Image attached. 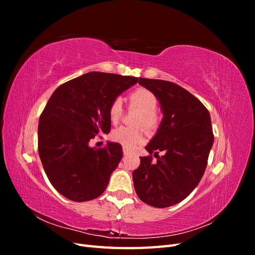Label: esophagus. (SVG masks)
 <instances>
[{"label": "esophagus", "mask_w": 255, "mask_h": 255, "mask_svg": "<svg viewBox=\"0 0 255 255\" xmlns=\"http://www.w3.org/2000/svg\"><path fill=\"white\" fill-rule=\"evenodd\" d=\"M123 154H125V155H128L129 152L128 150H126V149H123Z\"/></svg>", "instance_id": "esophagus-1"}]
</instances>
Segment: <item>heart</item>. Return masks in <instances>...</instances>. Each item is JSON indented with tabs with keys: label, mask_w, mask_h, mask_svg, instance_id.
<instances>
[{
	"label": "heart",
	"mask_w": 255,
	"mask_h": 255,
	"mask_svg": "<svg viewBox=\"0 0 255 255\" xmlns=\"http://www.w3.org/2000/svg\"><path fill=\"white\" fill-rule=\"evenodd\" d=\"M128 102L130 107L140 112L135 122L136 126H141L146 129H154L157 127L158 121L155 111L158 105V100L152 91L145 88H138L128 96ZM122 112L121 99H115L109 110L110 119L113 122H117L121 117ZM111 138L115 142L120 143L126 150L132 151L143 141L144 136L140 128L120 127L113 130Z\"/></svg>",
	"instance_id": "1"
}]
</instances>
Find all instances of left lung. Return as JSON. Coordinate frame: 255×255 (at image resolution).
<instances>
[{"instance_id":"8db88e82","label":"left lung","mask_w":255,"mask_h":255,"mask_svg":"<svg viewBox=\"0 0 255 255\" xmlns=\"http://www.w3.org/2000/svg\"><path fill=\"white\" fill-rule=\"evenodd\" d=\"M138 84L156 96L163 119L145 150L157 156L140 157L133 172L141 201L169 207L188 197L201 181L214 143L211 115L189 91L172 82L139 78ZM164 153L159 158L157 153Z\"/></svg>"}]
</instances>
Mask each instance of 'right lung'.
I'll return each instance as SVG.
<instances>
[{"label":"right lung","mask_w":255,"mask_h":255,"mask_svg":"<svg viewBox=\"0 0 255 255\" xmlns=\"http://www.w3.org/2000/svg\"><path fill=\"white\" fill-rule=\"evenodd\" d=\"M138 82L135 76L89 72L53 92L39 118L38 152L53 187L75 202L101 196L123 156L109 141L102 149L89 141L109 134L112 102Z\"/></svg>","instance_id":"obj_1"}]
</instances>
